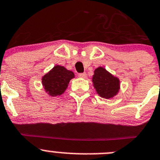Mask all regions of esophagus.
I'll list each match as a JSON object with an SVG mask.
<instances>
[{
    "mask_svg": "<svg viewBox=\"0 0 160 160\" xmlns=\"http://www.w3.org/2000/svg\"><path fill=\"white\" fill-rule=\"evenodd\" d=\"M78 77L81 78H86L87 77V74L86 73H80V74H78Z\"/></svg>",
    "mask_w": 160,
    "mask_h": 160,
    "instance_id": "34e87169",
    "label": "esophagus"
}]
</instances>
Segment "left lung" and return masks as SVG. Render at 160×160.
<instances>
[{"mask_svg": "<svg viewBox=\"0 0 160 160\" xmlns=\"http://www.w3.org/2000/svg\"><path fill=\"white\" fill-rule=\"evenodd\" d=\"M92 83L98 95L105 99L116 96L120 88L119 79L102 67L94 71Z\"/></svg>", "mask_w": 160, "mask_h": 160, "instance_id": "obj_1", "label": "left lung"}]
</instances>
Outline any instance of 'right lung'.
Wrapping results in <instances>:
<instances>
[{"mask_svg":"<svg viewBox=\"0 0 160 160\" xmlns=\"http://www.w3.org/2000/svg\"><path fill=\"white\" fill-rule=\"evenodd\" d=\"M73 78L74 74L72 71L63 66L56 65L42 77V86L48 95L56 97L64 92Z\"/></svg>","mask_w":160,"mask_h":160,"instance_id":"obj_1","label":"right lung"}]
</instances>
